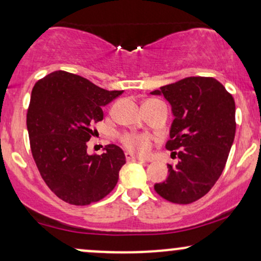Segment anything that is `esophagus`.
I'll use <instances>...</instances> for the list:
<instances>
[{"label": "esophagus", "mask_w": 261, "mask_h": 261, "mask_svg": "<svg viewBox=\"0 0 261 261\" xmlns=\"http://www.w3.org/2000/svg\"><path fill=\"white\" fill-rule=\"evenodd\" d=\"M125 159L128 160V162H140V163H145V159H143V158H138L136 156V155H133L129 151H125Z\"/></svg>", "instance_id": "1"}]
</instances>
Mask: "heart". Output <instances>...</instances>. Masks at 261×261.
<instances>
[{"mask_svg":"<svg viewBox=\"0 0 261 261\" xmlns=\"http://www.w3.org/2000/svg\"><path fill=\"white\" fill-rule=\"evenodd\" d=\"M123 144L134 153L146 154L150 150V142L144 136L140 134H125L122 138Z\"/></svg>","mask_w":261,"mask_h":261,"instance_id":"b5f03b06","label":"heart"}]
</instances>
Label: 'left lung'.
<instances>
[{
  "label": "left lung",
  "instance_id": "8db88e82",
  "mask_svg": "<svg viewBox=\"0 0 261 261\" xmlns=\"http://www.w3.org/2000/svg\"><path fill=\"white\" fill-rule=\"evenodd\" d=\"M171 106L168 150H180L178 163L155 184L156 194L172 203L187 204L203 197L221 176L236 136V103L219 81L194 76L150 92Z\"/></svg>",
  "mask_w": 261,
  "mask_h": 261
}]
</instances>
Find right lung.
I'll list each match as a JSON object with an SVG mask.
<instances>
[{"label":"right lung","mask_w":261,"mask_h":261,"mask_svg":"<svg viewBox=\"0 0 261 261\" xmlns=\"http://www.w3.org/2000/svg\"><path fill=\"white\" fill-rule=\"evenodd\" d=\"M123 91H107L87 79L54 71L32 90L27 129L32 154L43 180L58 197L86 206L102 200L118 182L125 155L118 145L101 155L87 154L93 124L103 119L102 107Z\"/></svg>","instance_id":"add662e5"}]
</instances>
